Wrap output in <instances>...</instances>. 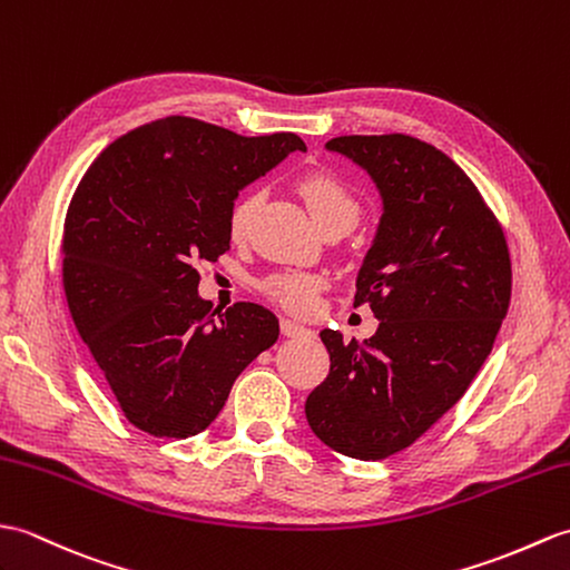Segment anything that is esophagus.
<instances>
[{
    "mask_svg": "<svg viewBox=\"0 0 570 570\" xmlns=\"http://www.w3.org/2000/svg\"><path fill=\"white\" fill-rule=\"evenodd\" d=\"M279 325H282V335H286V337H311L313 335L311 327L291 321V317H282Z\"/></svg>",
    "mask_w": 570,
    "mask_h": 570,
    "instance_id": "34e87169",
    "label": "esophagus"
}]
</instances>
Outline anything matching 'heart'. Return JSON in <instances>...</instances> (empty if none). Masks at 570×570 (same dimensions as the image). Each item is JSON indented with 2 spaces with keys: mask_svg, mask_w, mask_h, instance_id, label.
<instances>
[{
  "mask_svg": "<svg viewBox=\"0 0 570 570\" xmlns=\"http://www.w3.org/2000/svg\"><path fill=\"white\" fill-rule=\"evenodd\" d=\"M298 194L306 202L313 220L321 225V230L327 225H347V228H352L362 216L360 198L345 181H340L333 175H323V171L306 175L298 181ZM259 202L262 194L249 191L230 208L228 233L233 243H243L247 237ZM323 286L325 282L315 274H274L262 284L264 294L294 313H311Z\"/></svg>",
  "mask_w": 570,
  "mask_h": 570,
  "instance_id": "b5f03b06",
  "label": "heart"
}]
</instances>
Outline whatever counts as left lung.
<instances>
[{
	"mask_svg": "<svg viewBox=\"0 0 570 570\" xmlns=\"http://www.w3.org/2000/svg\"><path fill=\"white\" fill-rule=\"evenodd\" d=\"M327 150L364 167L383 198L354 294L379 330L364 342L323 330L330 374L306 417L330 449L376 461L425 434L481 372L510 308V249L475 184L434 145L340 136Z\"/></svg>",
	"mask_w": 570,
	"mask_h": 570,
	"instance_id": "obj_1",
	"label": "left lung"
}]
</instances>
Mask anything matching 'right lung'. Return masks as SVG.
Listing matches in <instances>:
<instances>
[{"instance_id": "1", "label": "right lung", "mask_w": 570, "mask_h": 570, "mask_svg": "<svg viewBox=\"0 0 570 570\" xmlns=\"http://www.w3.org/2000/svg\"><path fill=\"white\" fill-rule=\"evenodd\" d=\"M294 150H306L296 134L247 138L167 116L114 140L77 184L65 298L134 428L167 440L206 430L243 368L279 337L257 303L214 311L196 291V264L228 253L237 191Z\"/></svg>"}]
</instances>
